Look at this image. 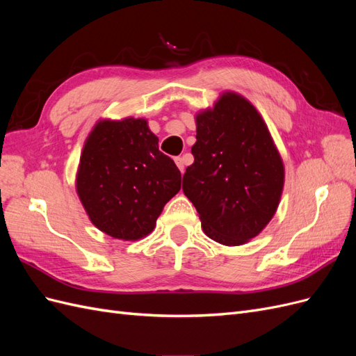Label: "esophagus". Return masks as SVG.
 I'll list each match as a JSON object with an SVG mask.
<instances>
[{
    "label": "esophagus",
    "instance_id": "1",
    "mask_svg": "<svg viewBox=\"0 0 356 356\" xmlns=\"http://www.w3.org/2000/svg\"><path fill=\"white\" fill-rule=\"evenodd\" d=\"M175 163H177L178 169L181 170V174H182V172H184V160H182V157H177L175 159Z\"/></svg>",
    "mask_w": 356,
    "mask_h": 356
}]
</instances>
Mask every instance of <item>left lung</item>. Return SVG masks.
I'll use <instances>...</instances> for the list:
<instances>
[{
    "mask_svg": "<svg viewBox=\"0 0 356 356\" xmlns=\"http://www.w3.org/2000/svg\"><path fill=\"white\" fill-rule=\"evenodd\" d=\"M195 163L182 191L204 234L225 246L248 243L277 211L285 166L261 114L245 96L225 90L196 117Z\"/></svg>",
    "mask_w": 356,
    "mask_h": 356,
    "instance_id": "8db88e82",
    "label": "left lung"
}]
</instances>
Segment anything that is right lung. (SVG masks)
I'll return each mask as SVG.
<instances>
[{
    "label": "right lung",
    "mask_w": 356,
    "mask_h": 356,
    "mask_svg": "<svg viewBox=\"0 0 356 356\" xmlns=\"http://www.w3.org/2000/svg\"><path fill=\"white\" fill-rule=\"evenodd\" d=\"M181 188V172L159 149L147 118H101L81 149L75 190L89 220L120 241L152 233Z\"/></svg>",
    "instance_id": "right-lung-1"
}]
</instances>
